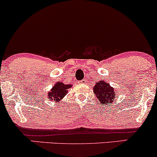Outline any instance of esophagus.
Here are the masks:
<instances>
[{
	"label": "esophagus",
	"mask_w": 157,
	"mask_h": 157,
	"mask_svg": "<svg viewBox=\"0 0 157 157\" xmlns=\"http://www.w3.org/2000/svg\"><path fill=\"white\" fill-rule=\"evenodd\" d=\"M85 82H86L85 79H83V80H82V81H81V84H85Z\"/></svg>",
	"instance_id": "esophagus-1"
}]
</instances>
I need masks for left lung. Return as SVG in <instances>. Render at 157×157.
<instances>
[{
    "label": "left lung",
    "mask_w": 157,
    "mask_h": 157,
    "mask_svg": "<svg viewBox=\"0 0 157 157\" xmlns=\"http://www.w3.org/2000/svg\"><path fill=\"white\" fill-rule=\"evenodd\" d=\"M93 93L97 97L100 105H111L116 98L115 89L104 80L96 82L93 86Z\"/></svg>",
    "instance_id": "8db88e82"
}]
</instances>
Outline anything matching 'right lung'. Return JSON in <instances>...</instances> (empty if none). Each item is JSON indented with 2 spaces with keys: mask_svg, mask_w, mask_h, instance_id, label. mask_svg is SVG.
I'll list each match as a JSON object with an SVG mask.
<instances>
[{
  "mask_svg": "<svg viewBox=\"0 0 157 157\" xmlns=\"http://www.w3.org/2000/svg\"><path fill=\"white\" fill-rule=\"evenodd\" d=\"M73 84H65L61 82H56L50 91L47 92V98L50 101L56 102L61 101L68 92V90L71 88Z\"/></svg>",
  "mask_w": 157,
  "mask_h": 157,
  "instance_id": "obj_1",
  "label": "right lung"
}]
</instances>
